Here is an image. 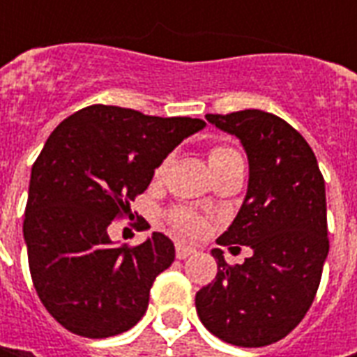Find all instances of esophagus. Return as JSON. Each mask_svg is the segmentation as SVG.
<instances>
[{
    "label": "esophagus",
    "instance_id": "34e87169",
    "mask_svg": "<svg viewBox=\"0 0 357 357\" xmlns=\"http://www.w3.org/2000/svg\"><path fill=\"white\" fill-rule=\"evenodd\" d=\"M190 254H195V248L192 246H185V244H176V258L178 260H185Z\"/></svg>",
    "mask_w": 357,
    "mask_h": 357
}]
</instances>
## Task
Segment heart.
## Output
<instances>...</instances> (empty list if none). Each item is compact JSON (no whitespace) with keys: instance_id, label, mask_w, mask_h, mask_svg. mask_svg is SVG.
Returning a JSON list of instances; mask_svg holds the SVG:
<instances>
[{"instance_id":"heart-1","label":"heart","mask_w":357,"mask_h":357,"mask_svg":"<svg viewBox=\"0 0 357 357\" xmlns=\"http://www.w3.org/2000/svg\"><path fill=\"white\" fill-rule=\"evenodd\" d=\"M238 151H234L232 146H227V144H216L208 151V162L213 167V171H218L220 167H225L227 162L238 158ZM167 171V160H162L155 171V176L160 178ZM167 220L171 222V227L183 234V236H190V238H197V236H202L206 230H208V222L204 216H200L199 213L190 211V208H185V206H176V208H171L169 214H167Z\"/></svg>"}]
</instances>
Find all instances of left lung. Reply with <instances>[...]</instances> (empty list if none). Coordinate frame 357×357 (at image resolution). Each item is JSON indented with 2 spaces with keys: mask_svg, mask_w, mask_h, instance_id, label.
Instances as JSON below:
<instances>
[{
  "mask_svg": "<svg viewBox=\"0 0 357 357\" xmlns=\"http://www.w3.org/2000/svg\"><path fill=\"white\" fill-rule=\"evenodd\" d=\"M236 135L248 155V192L220 246H248L252 256L228 264L214 248L218 272L197 292L204 328L240 348L286 337L314 302L330 250L326 186L314 151L284 119L258 109L206 115Z\"/></svg>",
  "mask_w": 357,
  "mask_h": 357,
  "instance_id": "left-lung-1",
  "label": "left lung"
}]
</instances>
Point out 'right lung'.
I'll return each mask as SVG.
<instances>
[{
    "mask_svg": "<svg viewBox=\"0 0 357 357\" xmlns=\"http://www.w3.org/2000/svg\"><path fill=\"white\" fill-rule=\"evenodd\" d=\"M204 125L89 105L49 135L31 169L23 236L37 296L65 330L109 337L143 318L174 244L153 232L143 244L115 246L107 228L129 213L172 149Z\"/></svg>",
    "mask_w": 357,
    "mask_h": 357,
    "instance_id": "add662e5",
    "label": "right lung"
}]
</instances>
